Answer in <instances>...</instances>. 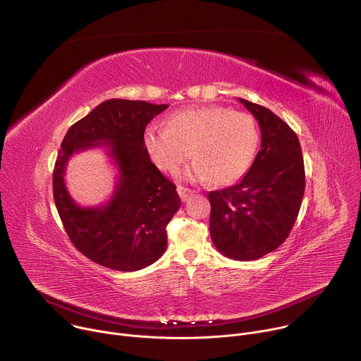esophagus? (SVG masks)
<instances>
[{"label":"esophagus","mask_w":361,"mask_h":361,"mask_svg":"<svg viewBox=\"0 0 361 361\" xmlns=\"http://www.w3.org/2000/svg\"><path fill=\"white\" fill-rule=\"evenodd\" d=\"M177 191H178V194H180V198L183 200V201H187L191 195H192V190H190V188H185V187H181V185H178L177 187Z\"/></svg>","instance_id":"obj_1"}]
</instances>
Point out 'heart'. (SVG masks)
I'll list each match as a JSON object with an SVG mask.
<instances>
[{
    "mask_svg": "<svg viewBox=\"0 0 361 361\" xmlns=\"http://www.w3.org/2000/svg\"><path fill=\"white\" fill-rule=\"evenodd\" d=\"M142 144L161 171L176 174L190 157L187 171L194 181L212 180L219 185L238 181L250 170L260 145V131L252 116L223 106L192 107L171 113L166 128L149 126Z\"/></svg>",
    "mask_w": 361,
    "mask_h": 361,
    "instance_id": "b5f03b06",
    "label": "heart"
}]
</instances>
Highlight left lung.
<instances>
[{"label": "left lung", "instance_id": "left-lung-1", "mask_svg": "<svg viewBox=\"0 0 361 361\" xmlns=\"http://www.w3.org/2000/svg\"><path fill=\"white\" fill-rule=\"evenodd\" d=\"M259 121L262 148L240 183L210 191V234L228 259L251 262L288 237L305 187L304 160L295 133L269 109L240 98Z\"/></svg>", "mask_w": 361, "mask_h": 361}]
</instances>
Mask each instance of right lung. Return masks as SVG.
<instances>
[{"instance_id": "obj_1", "label": "right lung", "mask_w": 361, "mask_h": 361, "mask_svg": "<svg viewBox=\"0 0 361 361\" xmlns=\"http://www.w3.org/2000/svg\"><path fill=\"white\" fill-rule=\"evenodd\" d=\"M167 104L107 99L67 131L53 173V194L60 219L74 247L91 262L117 271L141 270L167 248L166 227L181 200L147 154V124ZM106 145L119 170L111 201L99 208H80L63 183L74 152Z\"/></svg>"}]
</instances>
